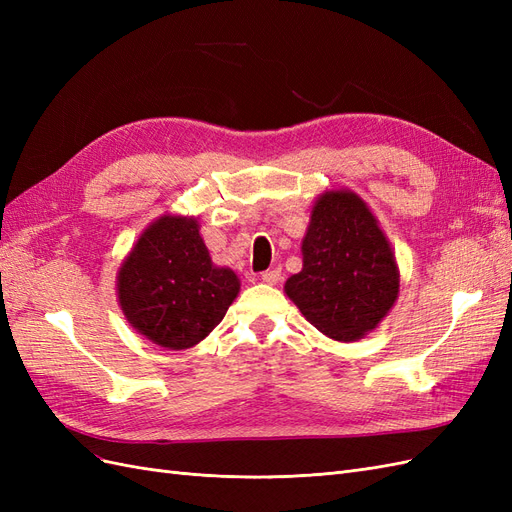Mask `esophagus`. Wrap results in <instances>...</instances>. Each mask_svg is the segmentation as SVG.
Instances as JSON below:
<instances>
[{"label":"esophagus","mask_w":512,"mask_h":512,"mask_svg":"<svg viewBox=\"0 0 512 512\" xmlns=\"http://www.w3.org/2000/svg\"><path fill=\"white\" fill-rule=\"evenodd\" d=\"M260 280L262 282H265V284H277V282H280L282 280V271L280 269H269V271H265V273H262L260 275Z\"/></svg>","instance_id":"1"}]
</instances>
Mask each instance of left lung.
<instances>
[{"mask_svg":"<svg viewBox=\"0 0 512 512\" xmlns=\"http://www.w3.org/2000/svg\"><path fill=\"white\" fill-rule=\"evenodd\" d=\"M303 269L284 286L314 327L337 342L361 339L389 314L399 269L374 213L350 190L318 196L303 237Z\"/></svg>","mask_w":512,"mask_h":512,"instance_id":"1","label":"left lung"}]
</instances>
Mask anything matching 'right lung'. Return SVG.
Listing matches in <instances>:
<instances>
[{
  "label": "right lung",
  "mask_w": 512,
  "mask_h": 512,
  "mask_svg": "<svg viewBox=\"0 0 512 512\" xmlns=\"http://www.w3.org/2000/svg\"><path fill=\"white\" fill-rule=\"evenodd\" d=\"M239 277L215 267L196 218L162 215L117 275V297L132 327L168 350L192 348L218 327L237 299Z\"/></svg>",
  "instance_id": "right-lung-1"
}]
</instances>
